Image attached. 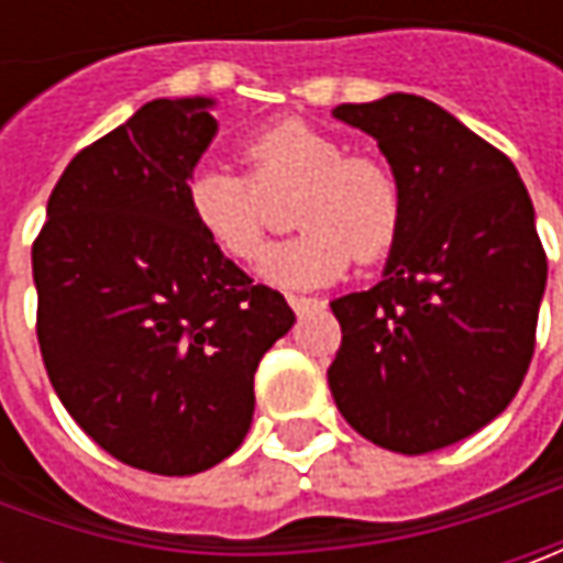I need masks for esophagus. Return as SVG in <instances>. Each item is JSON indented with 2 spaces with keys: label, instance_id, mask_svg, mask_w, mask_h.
Returning a JSON list of instances; mask_svg holds the SVG:
<instances>
[{
  "label": "esophagus",
  "instance_id": "obj_1",
  "mask_svg": "<svg viewBox=\"0 0 563 563\" xmlns=\"http://www.w3.org/2000/svg\"><path fill=\"white\" fill-rule=\"evenodd\" d=\"M288 303H291V310L297 316L310 313V310H316V307H322V300H316V297H297V294L288 297Z\"/></svg>",
  "mask_w": 563,
  "mask_h": 563
}]
</instances>
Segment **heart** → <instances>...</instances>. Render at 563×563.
Segmentation results:
<instances>
[{
    "label": "heart",
    "instance_id": "1",
    "mask_svg": "<svg viewBox=\"0 0 563 563\" xmlns=\"http://www.w3.org/2000/svg\"><path fill=\"white\" fill-rule=\"evenodd\" d=\"M247 175L228 165H197L185 203L206 241L234 263H256L266 247L263 194H288L300 231L275 244L263 278L278 288H319L347 266L376 263L398 241L404 190L395 168L376 153H344L329 131L285 119L241 141Z\"/></svg>",
    "mask_w": 563,
    "mask_h": 563
}]
</instances>
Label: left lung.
Wrapping results in <instances>:
<instances>
[{"mask_svg":"<svg viewBox=\"0 0 563 563\" xmlns=\"http://www.w3.org/2000/svg\"><path fill=\"white\" fill-rule=\"evenodd\" d=\"M404 190L382 282L332 300L341 347L329 388L363 439L426 454L479 432L527 376L549 260L517 168L413 93L344 102Z\"/></svg>","mask_w":563,"mask_h":563,"instance_id":"8db88e82","label":"left lung"}]
</instances>
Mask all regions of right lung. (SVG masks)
<instances>
[{"label":"right lung","instance_id":"add662e5","mask_svg":"<svg viewBox=\"0 0 563 563\" xmlns=\"http://www.w3.org/2000/svg\"><path fill=\"white\" fill-rule=\"evenodd\" d=\"M212 99H153L62 172L33 241L36 338L55 395L115 461L203 473L247 435L253 373L294 325L206 241L187 175Z\"/></svg>","mask_w":563,"mask_h":563}]
</instances>
